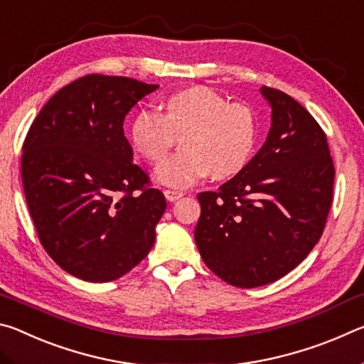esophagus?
I'll return each mask as SVG.
<instances>
[{"label":"esophagus","mask_w":364,"mask_h":364,"mask_svg":"<svg viewBox=\"0 0 364 364\" xmlns=\"http://www.w3.org/2000/svg\"><path fill=\"white\" fill-rule=\"evenodd\" d=\"M164 194H165V197H167L170 202H175V200L180 199V197L184 196V193H183V191H180V189H165Z\"/></svg>","instance_id":"1"}]
</instances>
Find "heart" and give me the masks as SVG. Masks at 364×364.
Segmentation results:
<instances>
[{
    "mask_svg": "<svg viewBox=\"0 0 364 364\" xmlns=\"http://www.w3.org/2000/svg\"><path fill=\"white\" fill-rule=\"evenodd\" d=\"M159 114H136L128 138L146 162L160 164L181 138L183 151L156 170L160 183L188 186L210 175L230 180L247 167L255 152L258 125L247 104L230 102L207 86H188L162 97Z\"/></svg>",
    "mask_w": 364,
    "mask_h": 364,
    "instance_id": "1",
    "label": "heart"
}]
</instances>
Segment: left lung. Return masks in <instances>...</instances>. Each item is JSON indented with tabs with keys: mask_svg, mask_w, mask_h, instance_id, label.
Returning a JSON list of instances; mask_svg holds the SVG:
<instances>
[{
	"mask_svg": "<svg viewBox=\"0 0 364 364\" xmlns=\"http://www.w3.org/2000/svg\"><path fill=\"white\" fill-rule=\"evenodd\" d=\"M262 95L273 110L262 149L218 191L197 194L202 260L244 289L278 281L310 254L334 193V162L319 123L279 90L262 86Z\"/></svg>",
	"mask_w": 364,
	"mask_h": 364,
	"instance_id": "8db88e82",
	"label": "left lung"
}]
</instances>
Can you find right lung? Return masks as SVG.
<instances>
[{"instance_id": "1", "label": "right lung", "mask_w": 364, "mask_h": 364, "mask_svg": "<svg viewBox=\"0 0 364 364\" xmlns=\"http://www.w3.org/2000/svg\"><path fill=\"white\" fill-rule=\"evenodd\" d=\"M159 85L90 73L60 88L23 141L22 184L48 255L83 281L127 274L149 254L167 208L123 133Z\"/></svg>"}]
</instances>
